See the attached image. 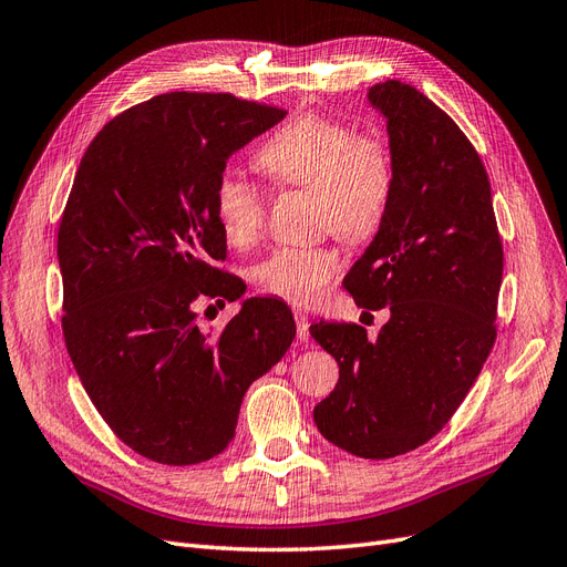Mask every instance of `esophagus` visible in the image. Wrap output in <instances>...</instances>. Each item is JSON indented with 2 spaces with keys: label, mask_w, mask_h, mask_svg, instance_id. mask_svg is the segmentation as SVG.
Listing matches in <instances>:
<instances>
[{
  "label": "esophagus",
  "mask_w": 567,
  "mask_h": 567,
  "mask_svg": "<svg viewBox=\"0 0 567 567\" xmlns=\"http://www.w3.org/2000/svg\"><path fill=\"white\" fill-rule=\"evenodd\" d=\"M295 320H297V339L301 343H308V339H310V331H308L310 322H308V318L303 316V312H295Z\"/></svg>",
  "instance_id": "34e87169"
}]
</instances>
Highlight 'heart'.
Segmentation results:
<instances>
[{"label":"heart","instance_id":"heart-1","mask_svg":"<svg viewBox=\"0 0 567 567\" xmlns=\"http://www.w3.org/2000/svg\"><path fill=\"white\" fill-rule=\"evenodd\" d=\"M266 175L282 186L312 194V219L348 243H362L381 228L394 167L388 146L350 125L318 114L287 123L257 152ZM215 219L224 240L247 249L264 230V196L236 173L215 184ZM341 270L337 251L324 245L280 247L255 268V282L270 297L295 306L318 303Z\"/></svg>","mask_w":567,"mask_h":567}]
</instances>
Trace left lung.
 I'll return each mask as SVG.
<instances>
[{"label":"left lung","mask_w":567,"mask_h":567,"mask_svg":"<svg viewBox=\"0 0 567 567\" xmlns=\"http://www.w3.org/2000/svg\"><path fill=\"white\" fill-rule=\"evenodd\" d=\"M369 102L388 118L394 188L343 287L367 310L388 306L390 320L375 339L360 324H310L339 362L312 417L333 446L385 460L430 442L488 360L502 243L486 167L455 121L394 79Z\"/></svg>","instance_id":"left-lung-1"}]
</instances>
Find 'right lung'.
<instances>
[{"label": "right lung", "mask_w": 567, "mask_h": 567, "mask_svg": "<svg viewBox=\"0 0 567 567\" xmlns=\"http://www.w3.org/2000/svg\"><path fill=\"white\" fill-rule=\"evenodd\" d=\"M285 114L230 93H163L112 118L79 163L58 228L62 333L104 423L154 463L219 455L247 388L297 333L276 299H245L217 333L196 310L245 295L215 266V184Z\"/></svg>", "instance_id": "1"}]
</instances>
